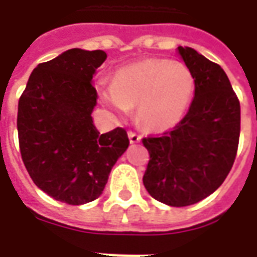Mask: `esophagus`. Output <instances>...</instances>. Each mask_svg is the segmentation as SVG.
Wrapping results in <instances>:
<instances>
[{"label": "esophagus", "mask_w": 257, "mask_h": 257, "mask_svg": "<svg viewBox=\"0 0 257 257\" xmlns=\"http://www.w3.org/2000/svg\"><path fill=\"white\" fill-rule=\"evenodd\" d=\"M128 139H130V143L136 144L142 140V136H139L136 132H128Z\"/></svg>", "instance_id": "1"}]
</instances>
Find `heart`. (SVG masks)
Instances as JSON below:
<instances>
[{
  "instance_id": "obj_1",
  "label": "heart",
  "mask_w": 257,
  "mask_h": 257,
  "mask_svg": "<svg viewBox=\"0 0 257 257\" xmlns=\"http://www.w3.org/2000/svg\"><path fill=\"white\" fill-rule=\"evenodd\" d=\"M196 93V78L182 63L149 58L115 71L113 84L100 87V98L114 114L124 117L139 105L140 124L153 132L173 128L183 120Z\"/></svg>"
}]
</instances>
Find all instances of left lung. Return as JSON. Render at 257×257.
<instances>
[{"mask_svg":"<svg viewBox=\"0 0 257 257\" xmlns=\"http://www.w3.org/2000/svg\"><path fill=\"white\" fill-rule=\"evenodd\" d=\"M196 78L189 111L172 130L144 137L149 194L173 207L199 203L217 190L232 169L240 136V103L226 73L190 47H179Z\"/></svg>","mask_w":257,"mask_h":257,"instance_id":"left-lung-1","label":"left lung"}]
</instances>
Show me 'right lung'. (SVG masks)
Instances as JSON below:
<instances>
[{"label":"right lung","instance_id":"1","mask_svg":"<svg viewBox=\"0 0 257 257\" xmlns=\"http://www.w3.org/2000/svg\"><path fill=\"white\" fill-rule=\"evenodd\" d=\"M107 54L68 50L31 73L18 101V142L35 186L58 202L84 204L103 193L117 159L127 150V132L101 134L91 113L97 90L91 83Z\"/></svg>","mask_w":257,"mask_h":257}]
</instances>
